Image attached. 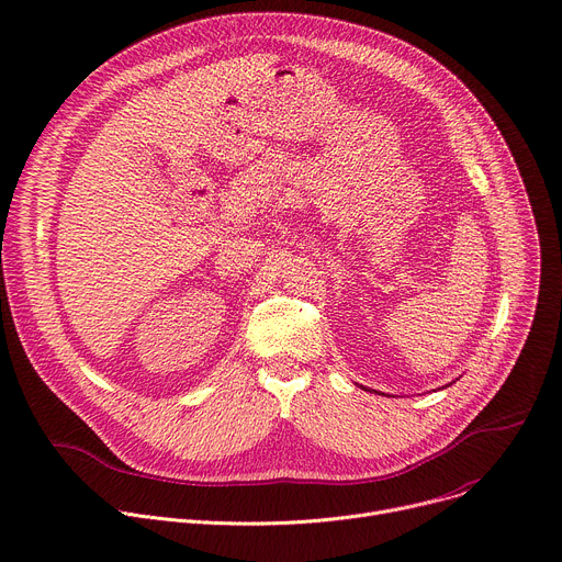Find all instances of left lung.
<instances>
[{"instance_id":"left-lung-1","label":"left lung","mask_w":562,"mask_h":562,"mask_svg":"<svg viewBox=\"0 0 562 562\" xmlns=\"http://www.w3.org/2000/svg\"><path fill=\"white\" fill-rule=\"evenodd\" d=\"M448 385H450V383H448Z\"/></svg>"}]
</instances>
